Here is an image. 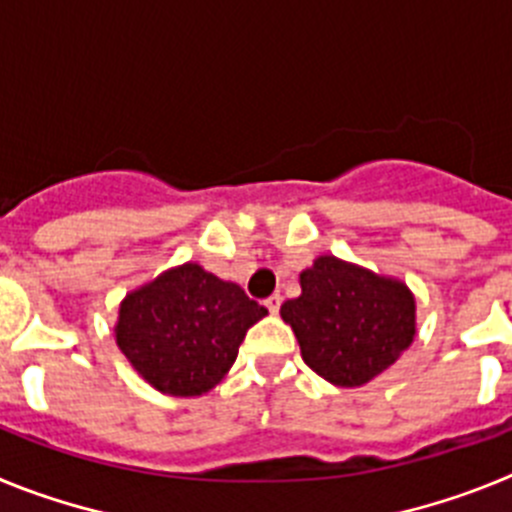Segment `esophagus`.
<instances>
[{
	"instance_id": "esophagus-1",
	"label": "esophagus",
	"mask_w": 512,
	"mask_h": 512,
	"mask_svg": "<svg viewBox=\"0 0 512 512\" xmlns=\"http://www.w3.org/2000/svg\"><path fill=\"white\" fill-rule=\"evenodd\" d=\"M266 307H269V312L271 315H277L279 312V307H282V297L279 295H271V297H266V302H264Z\"/></svg>"
}]
</instances>
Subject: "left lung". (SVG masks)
Returning <instances> with one entry per match:
<instances>
[{"mask_svg":"<svg viewBox=\"0 0 512 512\" xmlns=\"http://www.w3.org/2000/svg\"><path fill=\"white\" fill-rule=\"evenodd\" d=\"M302 295L282 305L302 359L336 387H361L390 369L415 338L408 284L336 256H318L300 274Z\"/></svg>","mask_w":512,"mask_h":512,"instance_id":"left-lung-1","label":"left lung"}]
</instances>
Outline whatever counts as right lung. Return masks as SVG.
Here are the masks:
<instances>
[{
    "label": "right lung",
    "mask_w": 512,
    "mask_h": 512,
    "mask_svg": "<svg viewBox=\"0 0 512 512\" xmlns=\"http://www.w3.org/2000/svg\"><path fill=\"white\" fill-rule=\"evenodd\" d=\"M266 307L200 264H182L120 302L115 338L135 372L158 392L197 397L230 372L248 328Z\"/></svg>",
    "instance_id": "right-lung-1"
}]
</instances>
